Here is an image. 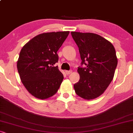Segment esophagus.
Here are the masks:
<instances>
[{"instance_id": "obj_1", "label": "esophagus", "mask_w": 133, "mask_h": 133, "mask_svg": "<svg viewBox=\"0 0 133 133\" xmlns=\"http://www.w3.org/2000/svg\"><path fill=\"white\" fill-rule=\"evenodd\" d=\"M72 70H66L65 71V73H66V75H69L70 74H72Z\"/></svg>"}]
</instances>
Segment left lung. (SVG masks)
<instances>
[{"mask_svg":"<svg viewBox=\"0 0 133 133\" xmlns=\"http://www.w3.org/2000/svg\"><path fill=\"white\" fill-rule=\"evenodd\" d=\"M79 48L81 64L78 67L79 80L74 85L76 94L86 100L103 94L113 79L117 58L109 41L96 34L71 32Z\"/></svg>","mask_w":133,"mask_h":133,"instance_id":"left-lung-1","label":"left lung"}]
</instances>
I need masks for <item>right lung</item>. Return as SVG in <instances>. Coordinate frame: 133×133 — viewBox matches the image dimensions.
I'll return each instance as SVG.
<instances>
[{"label": "right lung", "instance_id": "add662e5", "mask_svg": "<svg viewBox=\"0 0 133 133\" xmlns=\"http://www.w3.org/2000/svg\"><path fill=\"white\" fill-rule=\"evenodd\" d=\"M69 31L40 34L30 40L20 50L17 67L20 79L28 92L36 98L46 99L59 89L63 75L58 66L57 51Z\"/></svg>", "mask_w": 133, "mask_h": 133}]
</instances>
